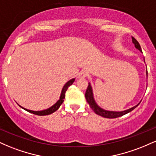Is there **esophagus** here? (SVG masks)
<instances>
[{"label":"esophagus","mask_w":156,"mask_h":156,"mask_svg":"<svg viewBox=\"0 0 156 156\" xmlns=\"http://www.w3.org/2000/svg\"><path fill=\"white\" fill-rule=\"evenodd\" d=\"M87 76V73L84 72V71H81V72L78 73V78H80V79H83V78H85Z\"/></svg>","instance_id":"34e87169"}]
</instances>
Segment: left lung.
I'll return each instance as SVG.
<instances>
[{
    "instance_id": "8db88e82",
    "label": "left lung",
    "mask_w": 156,
    "mask_h": 156,
    "mask_svg": "<svg viewBox=\"0 0 156 156\" xmlns=\"http://www.w3.org/2000/svg\"><path fill=\"white\" fill-rule=\"evenodd\" d=\"M132 42L135 45V47L137 48L138 50L141 51V48L140 44H139L138 41L134 37H132ZM85 98L87 101L88 102V103L90 105L91 108L94 111V112L96 114L98 115L101 116V117H105V118H109V119H114V118H117V117H122V116L125 115V114H128L130 112L133 110L134 108H136L138 105H139V103L138 105H136V106H133V108H130L128 110L123 111V112H109V111H105L104 109L101 108V107L98 106L97 105V103L94 101V98H93V94H92V87H91L90 84L89 83L88 87H87V91H86L85 93Z\"/></svg>"
}]
</instances>
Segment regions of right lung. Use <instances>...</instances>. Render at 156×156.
Listing matches in <instances>:
<instances>
[{"mask_svg":"<svg viewBox=\"0 0 156 156\" xmlns=\"http://www.w3.org/2000/svg\"><path fill=\"white\" fill-rule=\"evenodd\" d=\"M74 80H75V78H73V79H71L70 80H69V81H68L67 83H66L65 85L64 86L63 89H62V94H61L60 99L58 100V101H57V103H55V104H54V105H53V106L51 107V108H49L48 109H46V110H44V111H40V112H34V111L28 110V109L23 108V107H21L20 105V106L21 108H23V109H24V110L27 111V112H30V113H32V114H36V115H39V116L49 115V114H52V113L55 112V111L58 110V108H59V107H60V105H62V103H63L64 101V98H65L66 91L67 90L68 87H69V86L72 85V84L73 83Z\"/></svg>","mask_w":156,"mask_h":156,"instance_id":"add662e5","label":"right lung"}]
</instances>
